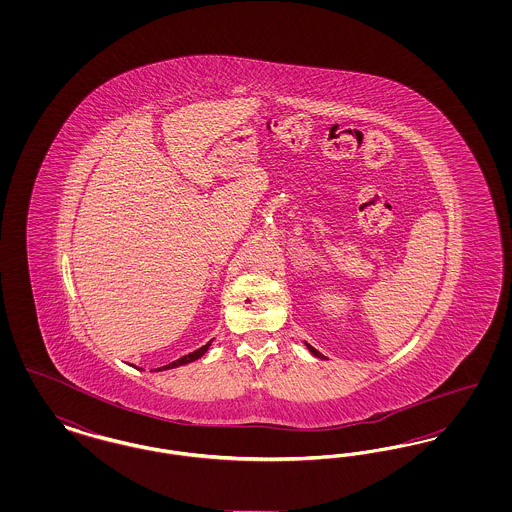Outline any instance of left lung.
<instances>
[{"label": "left lung", "instance_id": "8db88e82", "mask_svg": "<svg viewBox=\"0 0 512 512\" xmlns=\"http://www.w3.org/2000/svg\"><path fill=\"white\" fill-rule=\"evenodd\" d=\"M305 345H307V349H309V351H311V353H313V355H315V357H320V359H324V357H322V355H320V353H318L317 349H315V347H313V345H309V343H305Z\"/></svg>", "mask_w": 512, "mask_h": 512}]
</instances>
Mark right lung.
I'll use <instances>...</instances> for the list:
<instances>
[{"label":"right lung","mask_w":512,"mask_h":512,"mask_svg":"<svg viewBox=\"0 0 512 512\" xmlns=\"http://www.w3.org/2000/svg\"><path fill=\"white\" fill-rule=\"evenodd\" d=\"M211 343L213 340L209 341V343H205L203 347H199V349H195L194 353H188V355H184V357H180V359H176V361H172L169 365L161 366V368H155V370H169V368H176V366L188 365V363H194L197 359H201L205 353H207V349L211 347Z\"/></svg>","instance_id":"add662e5"}]
</instances>
